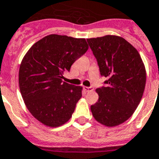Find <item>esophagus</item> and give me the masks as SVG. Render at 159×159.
I'll return each mask as SVG.
<instances>
[{"instance_id": "34e87169", "label": "esophagus", "mask_w": 159, "mask_h": 159, "mask_svg": "<svg viewBox=\"0 0 159 159\" xmlns=\"http://www.w3.org/2000/svg\"><path fill=\"white\" fill-rule=\"evenodd\" d=\"M93 90H94V89H93L92 86H90V87H88V86H84V90L86 92H90Z\"/></svg>"}]
</instances>
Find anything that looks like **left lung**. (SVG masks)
I'll use <instances>...</instances> for the list:
<instances>
[{
  "mask_svg": "<svg viewBox=\"0 0 159 159\" xmlns=\"http://www.w3.org/2000/svg\"><path fill=\"white\" fill-rule=\"evenodd\" d=\"M106 86L96 89L98 100L90 107L96 120L115 127L132 116L145 90L146 72L137 49L122 37L87 39Z\"/></svg>",
  "mask_w": 159,
  "mask_h": 159,
  "instance_id": "obj_1",
  "label": "left lung"
}]
</instances>
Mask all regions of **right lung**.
<instances>
[{"mask_svg":"<svg viewBox=\"0 0 159 159\" xmlns=\"http://www.w3.org/2000/svg\"><path fill=\"white\" fill-rule=\"evenodd\" d=\"M88 48L85 39L49 34L24 56L18 73L20 91L30 114L43 125L59 127L71 118L82 87L63 82V73Z\"/></svg>","mask_w":159,"mask_h":159,"instance_id":"right-lung-1","label":"right lung"}]
</instances>
